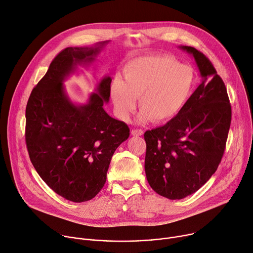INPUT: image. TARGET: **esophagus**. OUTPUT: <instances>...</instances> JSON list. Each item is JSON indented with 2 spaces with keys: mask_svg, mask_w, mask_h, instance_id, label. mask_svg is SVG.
<instances>
[{
  "mask_svg": "<svg viewBox=\"0 0 253 253\" xmlns=\"http://www.w3.org/2000/svg\"><path fill=\"white\" fill-rule=\"evenodd\" d=\"M131 134L133 136H141V135H143V130H141V129H132Z\"/></svg>",
  "mask_w": 253,
  "mask_h": 253,
  "instance_id": "1",
  "label": "esophagus"
}]
</instances>
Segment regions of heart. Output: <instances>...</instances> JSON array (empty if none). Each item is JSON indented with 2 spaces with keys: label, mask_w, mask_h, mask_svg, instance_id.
<instances>
[{
  "label": "heart",
  "mask_w": 253,
  "mask_h": 253,
  "mask_svg": "<svg viewBox=\"0 0 253 253\" xmlns=\"http://www.w3.org/2000/svg\"><path fill=\"white\" fill-rule=\"evenodd\" d=\"M124 81L116 77L110 96L118 117L127 121L139 98V122L166 123L173 119L190 100L196 84V72L173 56L147 55L129 61Z\"/></svg>",
  "instance_id": "1"
}]
</instances>
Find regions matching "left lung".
<instances>
[{
	"mask_svg": "<svg viewBox=\"0 0 253 253\" xmlns=\"http://www.w3.org/2000/svg\"><path fill=\"white\" fill-rule=\"evenodd\" d=\"M195 58L201 84L178 115L144 133L145 173L158 195L180 200L196 193L217 170L231 124V106L211 61L191 46H179Z\"/></svg>",
	"mask_w": 253,
	"mask_h": 253,
	"instance_id": "obj_1",
	"label": "left lung"
}]
</instances>
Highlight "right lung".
<instances>
[{
  "label": "right lung",
  "mask_w": 253,
  "mask_h": 253,
  "mask_svg": "<svg viewBox=\"0 0 253 253\" xmlns=\"http://www.w3.org/2000/svg\"><path fill=\"white\" fill-rule=\"evenodd\" d=\"M108 42L60 51L26 107L25 139L33 167L52 191L75 203L91 200L103 189L111 158L130 134L127 124L104 110L110 77L101 80L84 105L74 104L63 86L77 66L95 61Z\"/></svg>",
  "instance_id": "add662e5"
}]
</instances>
